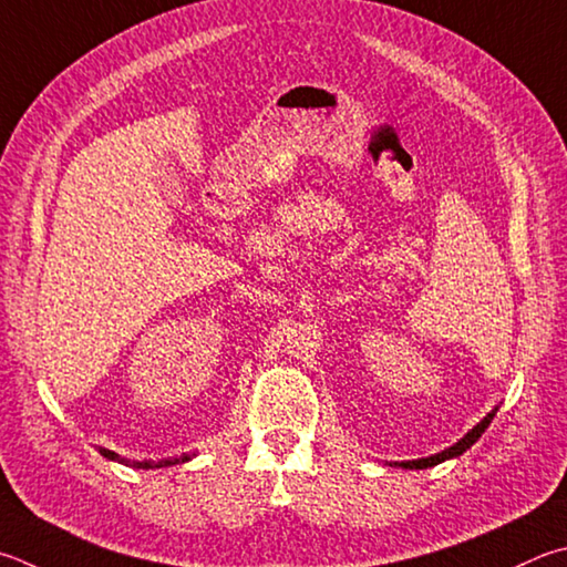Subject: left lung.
I'll return each instance as SVG.
<instances>
[{"label": "left lung", "mask_w": 567, "mask_h": 567, "mask_svg": "<svg viewBox=\"0 0 567 567\" xmlns=\"http://www.w3.org/2000/svg\"><path fill=\"white\" fill-rule=\"evenodd\" d=\"M496 411L498 409H493L491 411V414H486V416H483V421H481V424H476V426H473L471 431H468V434L466 436H463L461 441H456V444L454 446H449V449H444V451H441V454H434V456H426V458H416V461H396L394 463V466H401V468H431V466H436V463H441V461H449V458H456V456H461L463 454V451H466V449H471L473 444H476V441L481 439V434H483V431H486L488 429V424H491V421H493V416H496Z\"/></svg>", "instance_id": "obj_1"}]
</instances>
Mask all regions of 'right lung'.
Masks as SVG:
<instances>
[{
	"mask_svg": "<svg viewBox=\"0 0 567 567\" xmlns=\"http://www.w3.org/2000/svg\"><path fill=\"white\" fill-rule=\"evenodd\" d=\"M101 456L104 458H111V461H118V463H126V466H133V468H163V466H176V463H185L190 461L193 456L183 454L181 458H161V461H128V458H121L116 451H109V449H99Z\"/></svg>",
	"mask_w": 567,
	"mask_h": 567,
	"instance_id": "add662e5",
	"label": "right lung"
}]
</instances>
